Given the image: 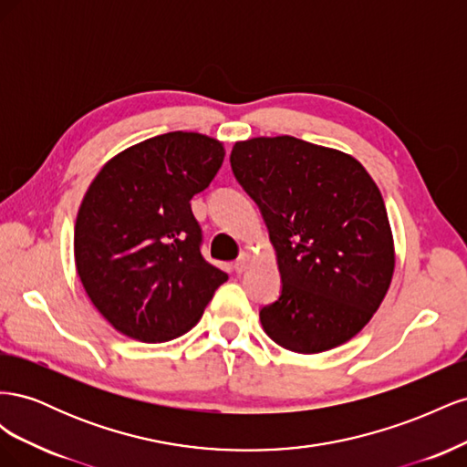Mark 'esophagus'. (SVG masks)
<instances>
[{
	"label": "esophagus",
	"mask_w": 467,
	"mask_h": 467,
	"mask_svg": "<svg viewBox=\"0 0 467 467\" xmlns=\"http://www.w3.org/2000/svg\"><path fill=\"white\" fill-rule=\"evenodd\" d=\"M251 259H253V257H251V253H249V251H244L242 255H239V259L235 261V265H234V266H235V271H237V273H245V271H247V266H249V263H251Z\"/></svg>",
	"instance_id": "34e87169"
}]
</instances>
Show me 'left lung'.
<instances>
[{
	"instance_id": "obj_1",
	"label": "left lung",
	"mask_w": 467,
	"mask_h": 467,
	"mask_svg": "<svg viewBox=\"0 0 467 467\" xmlns=\"http://www.w3.org/2000/svg\"><path fill=\"white\" fill-rule=\"evenodd\" d=\"M230 163L276 253L282 292L259 312L265 333L300 355L350 341L384 302L395 268L386 204L368 171L294 136L235 142Z\"/></svg>"
}]
</instances>
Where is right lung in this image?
I'll list each match as a JSON object with an SVG mask.
<instances>
[{
    "mask_svg": "<svg viewBox=\"0 0 467 467\" xmlns=\"http://www.w3.org/2000/svg\"><path fill=\"white\" fill-rule=\"evenodd\" d=\"M223 144L199 132L153 136L110 158L83 196L74 255L91 304L142 343L191 331L228 275L201 255L191 199L223 161Z\"/></svg>",
    "mask_w": 467,
    "mask_h": 467,
    "instance_id": "obj_1",
    "label": "right lung"
}]
</instances>
